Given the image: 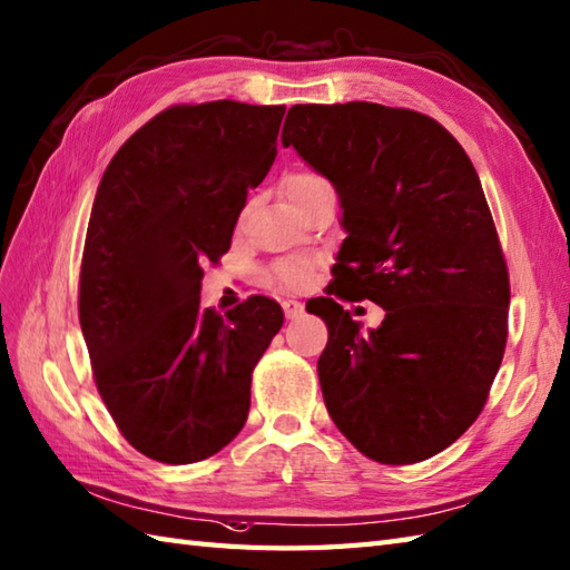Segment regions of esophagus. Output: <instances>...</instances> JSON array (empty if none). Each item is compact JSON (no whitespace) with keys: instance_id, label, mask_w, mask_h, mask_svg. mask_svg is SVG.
<instances>
[{"instance_id":"obj_1","label":"esophagus","mask_w":570,"mask_h":570,"mask_svg":"<svg viewBox=\"0 0 570 570\" xmlns=\"http://www.w3.org/2000/svg\"><path fill=\"white\" fill-rule=\"evenodd\" d=\"M284 313H286V318H298L301 313H304V304H301V301H296V298H286L284 301Z\"/></svg>"}]
</instances>
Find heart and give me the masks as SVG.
Segmentation results:
<instances>
[{
	"label": "heart",
	"instance_id": "heart-1",
	"mask_svg": "<svg viewBox=\"0 0 570 570\" xmlns=\"http://www.w3.org/2000/svg\"><path fill=\"white\" fill-rule=\"evenodd\" d=\"M284 188H286V196H304V193L328 188V180L313 171H298V174H292L286 178ZM308 266H311V262L304 257L284 259L274 266V276H276V282H282L284 286H298L306 282Z\"/></svg>",
	"mask_w": 570,
	"mask_h": 570
}]
</instances>
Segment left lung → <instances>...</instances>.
I'll return each instance as SVG.
<instances>
[{
    "instance_id": "1",
    "label": "left lung",
    "mask_w": 570,
    "mask_h": 570,
    "mask_svg": "<svg viewBox=\"0 0 570 570\" xmlns=\"http://www.w3.org/2000/svg\"><path fill=\"white\" fill-rule=\"evenodd\" d=\"M282 144L341 198L333 294L384 308L362 331L335 298L306 306L328 325L331 419L384 465L441 453L485 406L507 343L510 274L475 166L435 119L377 102L294 105Z\"/></svg>"
}]
</instances>
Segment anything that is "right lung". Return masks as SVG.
<instances>
[{"label": "right lung", "instance_id": "1", "mask_svg": "<svg viewBox=\"0 0 570 570\" xmlns=\"http://www.w3.org/2000/svg\"><path fill=\"white\" fill-rule=\"evenodd\" d=\"M284 105H176L105 168L80 266L92 377L125 439L168 465L215 455L249 414L252 370L284 325L252 296L200 308L203 266L229 249L247 190L269 174Z\"/></svg>", "mask_w": 570, "mask_h": 570}]
</instances>
